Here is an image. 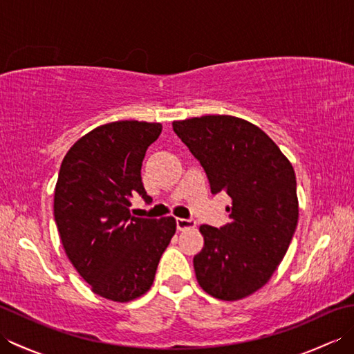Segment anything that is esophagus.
I'll list each match as a JSON object with an SVG mask.
<instances>
[{"label": "esophagus", "instance_id": "obj_1", "mask_svg": "<svg viewBox=\"0 0 354 354\" xmlns=\"http://www.w3.org/2000/svg\"><path fill=\"white\" fill-rule=\"evenodd\" d=\"M196 227V222L192 221V219H176V228L179 231H184V230H190Z\"/></svg>", "mask_w": 354, "mask_h": 354}]
</instances>
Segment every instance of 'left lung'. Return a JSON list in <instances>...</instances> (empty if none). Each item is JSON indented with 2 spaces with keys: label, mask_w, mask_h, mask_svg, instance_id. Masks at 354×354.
<instances>
[{
  "label": "left lung",
  "mask_w": 354,
  "mask_h": 354,
  "mask_svg": "<svg viewBox=\"0 0 354 354\" xmlns=\"http://www.w3.org/2000/svg\"><path fill=\"white\" fill-rule=\"evenodd\" d=\"M171 124L205 169L212 193L231 198L225 227H199L196 280L222 301L250 297L270 280L297 230L295 171L280 147L243 118L202 115Z\"/></svg>",
  "instance_id": "left-lung-1"
}]
</instances>
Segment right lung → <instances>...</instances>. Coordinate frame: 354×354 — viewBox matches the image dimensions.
Listing matches in <instances>:
<instances>
[{"label": "right lung", "instance_id": "1", "mask_svg": "<svg viewBox=\"0 0 354 354\" xmlns=\"http://www.w3.org/2000/svg\"><path fill=\"white\" fill-rule=\"evenodd\" d=\"M161 123L102 124L66 152L55 189V221L66 257L97 295L129 303L150 289L158 263L176 232L173 217L131 216L147 147Z\"/></svg>", "mask_w": 354, "mask_h": 354}]
</instances>
